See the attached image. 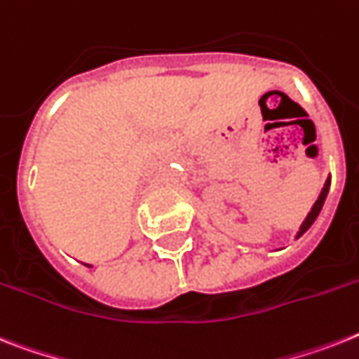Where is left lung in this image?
Returning a JSON list of instances; mask_svg holds the SVG:
<instances>
[{
    "label": "left lung",
    "mask_w": 359,
    "mask_h": 359,
    "mask_svg": "<svg viewBox=\"0 0 359 359\" xmlns=\"http://www.w3.org/2000/svg\"><path fill=\"white\" fill-rule=\"evenodd\" d=\"M328 189H330V175H328V179H326L325 186H323L321 194H319L317 201H316V203H313V206H311V210H310V212H308V215H306V219L302 221L301 229H299V232H297V236H295L297 240H299V238H301V236L304 234L306 230H308L311 225H313V221L317 219V215H319V212H321L323 205H325V199H326V195H328Z\"/></svg>",
    "instance_id": "1"
}]
</instances>
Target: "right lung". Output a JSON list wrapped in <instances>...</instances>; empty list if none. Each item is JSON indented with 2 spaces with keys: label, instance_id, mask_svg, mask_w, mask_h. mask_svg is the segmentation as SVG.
I'll use <instances>...</instances> for the list:
<instances>
[{
  "label": "right lung",
  "instance_id": "1",
  "mask_svg": "<svg viewBox=\"0 0 359 359\" xmlns=\"http://www.w3.org/2000/svg\"><path fill=\"white\" fill-rule=\"evenodd\" d=\"M84 265H86V267H92V265H88V264H84Z\"/></svg>",
  "mask_w": 359,
  "mask_h": 359
}]
</instances>
